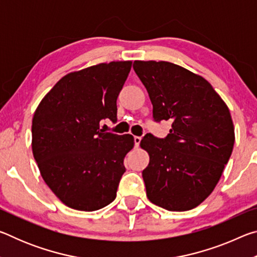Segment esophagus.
I'll return each instance as SVG.
<instances>
[{"instance_id": "obj_1", "label": "esophagus", "mask_w": 257, "mask_h": 257, "mask_svg": "<svg viewBox=\"0 0 257 257\" xmlns=\"http://www.w3.org/2000/svg\"><path fill=\"white\" fill-rule=\"evenodd\" d=\"M141 141H142V137H139V136H135V137H134L135 146L138 147V146H139V144H141Z\"/></svg>"}]
</instances>
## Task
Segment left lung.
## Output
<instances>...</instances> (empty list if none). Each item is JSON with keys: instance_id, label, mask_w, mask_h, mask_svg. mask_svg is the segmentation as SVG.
Listing matches in <instances>:
<instances>
[{"instance_id": "1", "label": "left lung", "mask_w": 257, "mask_h": 257, "mask_svg": "<svg viewBox=\"0 0 257 257\" xmlns=\"http://www.w3.org/2000/svg\"><path fill=\"white\" fill-rule=\"evenodd\" d=\"M134 70L153 104V118L172 121L165 138L149 135L143 170L150 201L168 211L198 206L215 188L232 153L234 128L210 82L167 61H135Z\"/></svg>"}]
</instances>
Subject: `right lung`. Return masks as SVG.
Here are the masks:
<instances>
[{
    "label": "right lung",
    "mask_w": 257,
    "mask_h": 257,
    "mask_svg": "<svg viewBox=\"0 0 257 257\" xmlns=\"http://www.w3.org/2000/svg\"><path fill=\"white\" fill-rule=\"evenodd\" d=\"M132 61L99 63L68 73L34 113L32 147L43 179L61 202L92 212L114 201L132 135L105 133Z\"/></svg>",
    "instance_id": "add662e5"
}]
</instances>
